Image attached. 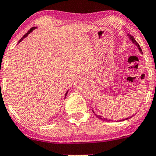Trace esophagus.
Returning a JSON list of instances; mask_svg holds the SVG:
<instances>
[{
    "mask_svg": "<svg viewBox=\"0 0 156 156\" xmlns=\"http://www.w3.org/2000/svg\"><path fill=\"white\" fill-rule=\"evenodd\" d=\"M87 78V76H83V78Z\"/></svg>",
    "mask_w": 156,
    "mask_h": 156,
    "instance_id": "1",
    "label": "esophagus"
}]
</instances>
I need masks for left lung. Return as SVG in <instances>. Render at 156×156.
Instances as JSON below:
<instances>
[{
	"label": "left lung",
	"instance_id": "left-lung-1",
	"mask_svg": "<svg viewBox=\"0 0 156 156\" xmlns=\"http://www.w3.org/2000/svg\"><path fill=\"white\" fill-rule=\"evenodd\" d=\"M128 37H129V38H130V40L132 41V42H133V43H134V44H136V45L137 46L138 49H139V51H140L141 53H142V51H141V49L140 46H139V43H138V42H136V41L135 40V39H134V37H133V36H132V35H130L129 34H128ZM92 112L94 113V115L96 116V117H98V119H102V120H103V121H107V122H108V121H111V120H109V119H105V118H104V117H102L101 116H100V115H98V114H97L96 113L94 112V110H92ZM131 117H132V116H131V117H128V118H126V119H121L120 121H122V120H125V119H130V118H131Z\"/></svg>",
	"mask_w": 156,
	"mask_h": 156
}]
</instances>
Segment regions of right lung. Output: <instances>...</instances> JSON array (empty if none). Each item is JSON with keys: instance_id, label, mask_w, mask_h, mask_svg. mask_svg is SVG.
Instances as JSON below:
<instances>
[{"instance_id": "1", "label": "right lung", "mask_w": 156, "mask_h": 156, "mask_svg": "<svg viewBox=\"0 0 156 156\" xmlns=\"http://www.w3.org/2000/svg\"><path fill=\"white\" fill-rule=\"evenodd\" d=\"M36 28H37V27H32V28H31V29H30L29 31H28V32H27V33H26V34H25L24 36H23V37H22V38H21L20 39V41H19V42H18V43H20V42L21 41H22L23 39H24V38H26V37H27V36H28V34H29L31 33V32H32V31H34V30L36 29ZM67 92H68V91H67V92H66V94H65V97H64V98H66V96H67Z\"/></svg>"}]
</instances>
